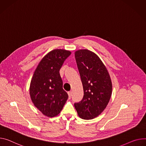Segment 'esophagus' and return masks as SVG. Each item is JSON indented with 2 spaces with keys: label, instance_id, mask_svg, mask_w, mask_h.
I'll list each match as a JSON object with an SVG mask.
<instances>
[{
  "label": "esophagus",
  "instance_id": "esophagus-1",
  "mask_svg": "<svg viewBox=\"0 0 146 146\" xmlns=\"http://www.w3.org/2000/svg\"><path fill=\"white\" fill-rule=\"evenodd\" d=\"M68 96H69V98L70 99L71 97H72V92L71 91H69L68 92Z\"/></svg>",
  "mask_w": 146,
  "mask_h": 146
}]
</instances>
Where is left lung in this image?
<instances>
[{
	"label": "left lung",
	"instance_id": "8db88e82",
	"mask_svg": "<svg viewBox=\"0 0 146 146\" xmlns=\"http://www.w3.org/2000/svg\"><path fill=\"white\" fill-rule=\"evenodd\" d=\"M84 90L83 100L74 104L79 117L88 120L100 115L111 99L112 84L109 72L98 56L88 49L74 52Z\"/></svg>",
	"mask_w": 146,
	"mask_h": 146
}]
</instances>
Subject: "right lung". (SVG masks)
<instances>
[{
    "mask_svg": "<svg viewBox=\"0 0 146 146\" xmlns=\"http://www.w3.org/2000/svg\"><path fill=\"white\" fill-rule=\"evenodd\" d=\"M70 54V51L63 49L50 51L39 62L33 76L29 89L31 100L47 117L58 116L68 98L59 70Z\"/></svg>",
    "mask_w": 146,
    "mask_h": 146,
    "instance_id": "right-lung-1",
    "label": "right lung"
}]
</instances>
